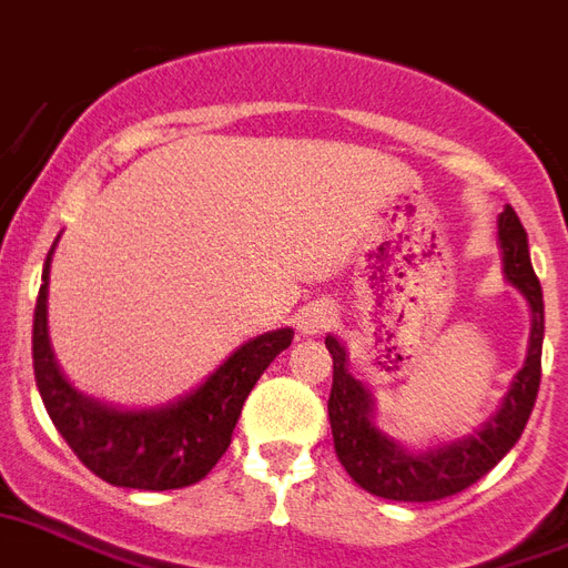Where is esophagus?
Returning a JSON list of instances; mask_svg holds the SVG:
<instances>
[{"instance_id": "1", "label": "esophagus", "mask_w": 568, "mask_h": 568, "mask_svg": "<svg viewBox=\"0 0 568 568\" xmlns=\"http://www.w3.org/2000/svg\"><path fill=\"white\" fill-rule=\"evenodd\" d=\"M335 321H338V312H335L333 302H308L296 317V326L305 335H321L326 329H333Z\"/></svg>"}]
</instances>
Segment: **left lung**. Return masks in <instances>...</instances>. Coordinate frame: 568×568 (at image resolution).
I'll list each match as a JSON object with an SVG mask.
<instances>
[{"mask_svg": "<svg viewBox=\"0 0 568 568\" xmlns=\"http://www.w3.org/2000/svg\"><path fill=\"white\" fill-rule=\"evenodd\" d=\"M499 244H503L505 278L529 302L532 333H529L527 363L511 381L499 412L469 436L424 450H408L390 442L372 420L369 390L347 372L345 347L338 345V338L326 335V347L333 354V390L326 408L333 426L335 457L363 490L393 503H436L484 478L515 448V442L524 433L541 381L545 302H541L539 278L529 263L527 230L520 226L511 205L499 214Z\"/></svg>", "mask_w": 568, "mask_h": 568, "instance_id": "left-lung-1", "label": "left lung"}]
</instances>
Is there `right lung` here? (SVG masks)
Returning a JSON list of instances; mask_svg holds the SVG:
<instances>
[{
	"mask_svg": "<svg viewBox=\"0 0 568 568\" xmlns=\"http://www.w3.org/2000/svg\"><path fill=\"white\" fill-rule=\"evenodd\" d=\"M51 254L41 272L39 302L32 317V369L41 403L65 445L87 469L114 487L178 490L202 481L230 448L247 393L254 390L268 363L281 351H287L293 329H275L251 338L178 403L144 412L109 408L74 390L53 359L48 342Z\"/></svg>",
	"mask_w": 568,
	"mask_h": 568,
	"instance_id": "add662e5",
	"label": "right lung"
}]
</instances>
